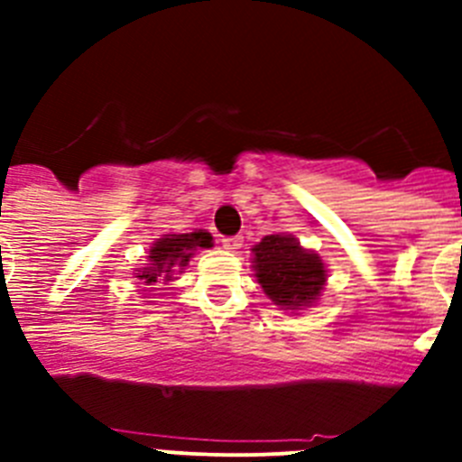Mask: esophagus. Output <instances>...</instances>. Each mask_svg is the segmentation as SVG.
Masks as SVG:
<instances>
[{
  "label": "esophagus",
  "mask_w": 462,
  "mask_h": 462,
  "mask_svg": "<svg viewBox=\"0 0 462 462\" xmlns=\"http://www.w3.org/2000/svg\"><path fill=\"white\" fill-rule=\"evenodd\" d=\"M222 245H224V250L236 252V250H240V247H243V238H240V236H234V238H224Z\"/></svg>",
  "instance_id": "1"
}]
</instances>
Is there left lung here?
<instances>
[{
	"mask_svg": "<svg viewBox=\"0 0 462 462\" xmlns=\"http://www.w3.org/2000/svg\"><path fill=\"white\" fill-rule=\"evenodd\" d=\"M252 252V268L261 289L282 310L310 308L324 291V261L317 252L300 247L291 234L266 236Z\"/></svg>",
	"mask_w": 462,
	"mask_h": 462,
	"instance_id": "8db88e82",
	"label": "left lung"
}]
</instances>
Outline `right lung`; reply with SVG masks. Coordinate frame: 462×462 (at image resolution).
<instances>
[{"mask_svg":"<svg viewBox=\"0 0 462 462\" xmlns=\"http://www.w3.org/2000/svg\"><path fill=\"white\" fill-rule=\"evenodd\" d=\"M212 247V236L208 231H194V234H171L159 238L152 245L148 256V266L136 271L138 280L143 284H154L159 280H173V275L185 271L189 259L196 250Z\"/></svg>","mask_w":462,"mask_h":462,"instance_id":"add662e5","label":"right lung"}]
</instances>
